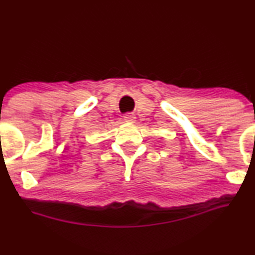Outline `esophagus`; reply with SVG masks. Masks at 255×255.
<instances>
[{"instance_id":"esophagus-1","label":"esophagus","mask_w":255,"mask_h":255,"mask_svg":"<svg viewBox=\"0 0 255 255\" xmlns=\"http://www.w3.org/2000/svg\"><path fill=\"white\" fill-rule=\"evenodd\" d=\"M134 119H135L134 114H131V113H127V114H125V116H124L125 121H132Z\"/></svg>"}]
</instances>
